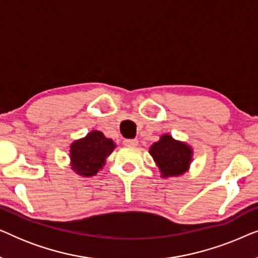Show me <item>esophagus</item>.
I'll use <instances>...</instances> for the list:
<instances>
[{
    "label": "esophagus",
    "mask_w": 258,
    "mask_h": 258,
    "mask_svg": "<svg viewBox=\"0 0 258 258\" xmlns=\"http://www.w3.org/2000/svg\"><path fill=\"white\" fill-rule=\"evenodd\" d=\"M123 143H124V146H128V147H136L137 143H139V141H137L136 139H133V140L126 139L123 141Z\"/></svg>",
    "instance_id": "1"
}]
</instances>
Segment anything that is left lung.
<instances>
[{
    "mask_svg": "<svg viewBox=\"0 0 258 258\" xmlns=\"http://www.w3.org/2000/svg\"><path fill=\"white\" fill-rule=\"evenodd\" d=\"M149 154L160 169L161 177H177L189 170L192 162V148L182 141L164 134L151 144Z\"/></svg>",
    "mask_w": 258,
    "mask_h": 258,
    "instance_id": "obj_1",
    "label": "left lung"
}]
</instances>
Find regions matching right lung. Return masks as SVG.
Wrapping results in <instances>:
<instances>
[{
    "label": "right lung",
    "instance_id": "1",
    "mask_svg": "<svg viewBox=\"0 0 258 258\" xmlns=\"http://www.w3.org/2000/svg\"><path fill=\"white\" fill-rule=\"evenodd\" d=\"M115 148L116 144L111 139H107L102 132L93 130L70 146L72 170L82 177L95 176L103 168L105 160Z\"/></svg>",
    "mask_w": 258,
    "mask_h": 258
}]
</instances>
